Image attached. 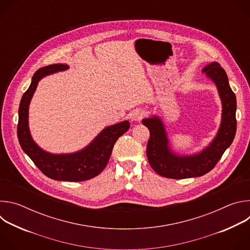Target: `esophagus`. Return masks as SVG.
<instances>
[{
	"mask_svg": "<svg viewBox=\"0 0 250 250\" xmlns=\"http://www.w3.org/2000/svg\"><path fill=\"white\" fill-rule=\"evenodd\" d=\"M145 117V112L140 110V109H136L134 111L131 112V115H130V119L131 121H134V122H139L141 121V119Z\"/></svg>",
	"mask_w": 250,
	"mask_h": 250,
	"instance_id": "34e87169",
	"label": "esophagus"
}]
</instances>
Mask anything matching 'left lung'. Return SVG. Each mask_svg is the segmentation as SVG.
<instances>
[{
    "label": "left lung",
    "instance_id": "1",
    "mask_svg": "<svg viewBox=\"0 0 250 250\" xmlns=\"http://www.w3.org/2000/svg\"><path fill=\"white\" fill-rule=\"evenodd\" d=\"M203 72L216 84L223 104L220 129L205 149L194 155H177L169 147L164 125L160 118L142 120L150 132L146 155L152 169L162 177L171 179L200 177L217 165L226 149L231 145L236 131V98L232 92L228 75L218 62L203 68Z\"/></svg>",
    "mask_w": 250,
    "mask_h": 250
}]
</instances>
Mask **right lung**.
Masks as SVG:
<instances>
[{
	"label": "right lung",
	"instance_id": "right-lung-1",
	"mask_svg": "<svg viewBox=\"0 0 250 250\" xmlns=\"http://www.w3.org/2000/svg\"><path fill=\"white\" fill-rule=\"evenodd\" d=\"M69 68L66 64H52L39 69L32 76L29 88L22 95L19 108L18 138L22 150L38 168L53 180L81 182L92 179L106 166L116 141L130 126L127 121L104 128L80 151L68 154H52L42 149L33 141L28 128V106L42 78Z\"/></svg>",
	"mask_w": 250,
	"mask_h": 250
}]
</instances>
